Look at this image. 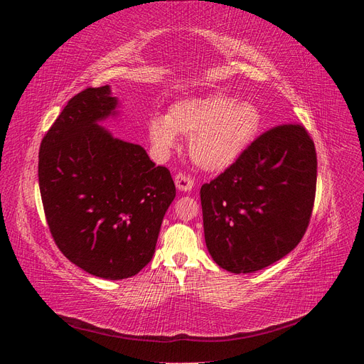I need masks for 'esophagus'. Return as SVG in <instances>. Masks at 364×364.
<instances>
[{"label":"esophagus","mask_w":364,"mask_h":364,"mask_svg":"<svg viewBox=\"0 0 364 364\" xmlns=\"http://www.w3.org/2000/svg\"><path fill=\"white\" fill-rule=\"evenodd\" d=\"M174 183H176V186H178L181 191H190L193 188L194 181H193V178H191L190 174H186L183 171H179L178 174H176Z\"/></svg>","instance_id":"34e87169"}]
</instances>
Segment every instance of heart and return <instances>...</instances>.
I'll return each instance as SVG.
<instances>
[{
	"mask_svg": "<svg viewBox=\"0 0 364 364\" xmlns=\"http://www.w3.org/2000/svg\"><path fill=\"white\" fill-rule=\"evenodd\" d=\"M259 127V109L229 94L178 102L167 117L149 121L151 144L159 151L171 150L178 135H182L191 139L193 161L208 171L230 167L257 138Z\"/></svg>",
	"mask_w": 364,
	"mask_h": 364,
	"instance_id": "heart-1",
	"label": "heart"
}]
</instances>
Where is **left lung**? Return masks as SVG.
Listing matches in <instances>:
<instances>
[{
	"mask_svg": "<svg viewBox=\"0 0 364 364\" xmlns=\"http://www.w3.org/2000/svg\"><path fill=\"white\" fill-rule=\"evenodd\" d=\"M317 156L302 124L274 126L200 188L206 247L220 267L252 273L291 252L310 225Z\"/></svg>",
	"mask_w": 364,
	"mask_h": 364,
	"instance_id": "1",
	"label": "left lung"
}]
</instances>
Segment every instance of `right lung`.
<instances>
[{"label":"right lung","mask_w":364,"mask_h":364,"mask_svg":"<svg viewBox=\"0 0 364 364\" xmlns=\"http://www.w3.org/2000/svg\"><path fill=\"white\" fill-rule=\"evenodd\" d=\"M115 106L109 86L75 94L42 138L38 165L54 243L75 266L114 281L150 262L176 196L167 167L97 124Z\"/></svg>","instance_id":"add662e5"}]
</instances>
